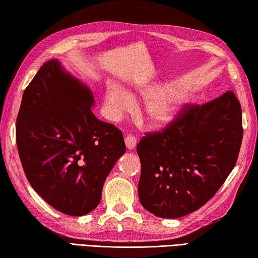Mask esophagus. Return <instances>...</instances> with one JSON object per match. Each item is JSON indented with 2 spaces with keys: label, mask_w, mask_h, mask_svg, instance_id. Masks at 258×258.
I'll use <instances>...</instances> for the list:
<instances>
[{
  "label": "esophagus",
  "mask_w": 258,
  "mask_h": 258,
  "mask_svg": "<svg viewBox=\"0 0 258 258\" xmlns=\"http://www.w3.org/2000/svg\"><path fill=\"white\" fill-rule=\"evenodd\" d=\"M124 143H125V146L128 148V151H133L135 147H136V143H137V139L136 137H134L133 135H128L124 138Z\"/></svg>",
  "instance_id": "34e87169"
}]
</instances>
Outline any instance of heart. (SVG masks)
Segmentation results:
<instances>
[{
    "instance_id": "obj_1",
    "label": "heart",
    "mask_w": 258,
    "mask_h": 258,
    "mask_svg": "<svg viewBox=\"0 0 258 258\" xmlns=\"http://www.w3.org/2000/svg\"><path fill=\"white\" fill-rule=\"evenodd\" d=\"M139 93L150 97L146 113L152 125L161 126L172 121L188 102L189 95L180 88L159 87L143 88ZM134 98L115 83H108L103 92V106L105 114L112 121H119L134 106Z\"/></svg>"
}]
</instances>
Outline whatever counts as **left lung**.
<instances>
[{
    "label": "left lung",
    "mask_w": 258,
    "mask_h": 258,
    "mask_svg": "<svg viewBox=\"0 0 258 258\" xmlns=\"http://www.w3.org/2000/svg\"><path fill=\"white\" fill-rule=\"evenodd\" d=\"M242 113L233 92L188 105L160 133L137 145L138 196L144 209L177 219L201 209L233 170L242 142Z\"/></svg>",
    "instance_id": "8db88e82"
}]
</instances>
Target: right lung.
Returning <instances> with one entry per match:
<instances>
[{
  "instance_id": "1",
  "label": "right lung",
  "mask_w": 258,
  "mask_h": 258,
  "mask_svg": "<svg viewBox=\"0 0 258 258\" xmlns=\"http://www.w3.org/2000/svg\"><path fill=\"white\" fill-rule=\"evenodd\" d=\"M92 90L52 58L22 95L17 147L31 187L54 209L81 216L96 209L105 179L125 145L122 133L98 120Z\"/></svg>"
}]
</instances>
